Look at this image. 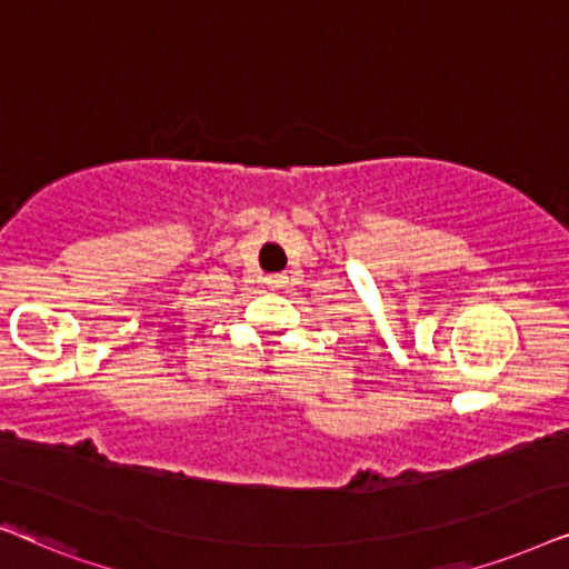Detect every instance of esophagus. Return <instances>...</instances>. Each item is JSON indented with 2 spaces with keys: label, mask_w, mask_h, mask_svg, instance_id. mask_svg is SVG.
<instances>
[{
  "label": "esophagus",
  "mask_w": 569,
  "mask_h": 569,
  "mask_svg": "<svg viewBox=\"0 0 569 569\" xmlns=\"http://www.w3.org/2000/svg\"><path fill=\"white\" fill-rule=\"evenodd\" d=\"M270 283H283V276H276V278H270Z\"/></svg>",
  "instance_id": "esophagus-1"
}]
</instances>
